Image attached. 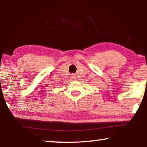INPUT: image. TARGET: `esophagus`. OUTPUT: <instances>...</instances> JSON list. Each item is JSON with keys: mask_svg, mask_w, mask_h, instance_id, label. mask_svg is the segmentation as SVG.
Returning a JSON list of instances; mask_svg holds the SVG:
<instances>
[{"mask_svg": "<svg viewBox=\"0 0 147 147\" xmlns=\"http://www.w3.org/2000/svg\"><path fill=\"white\" fill-rule=\"evenodd\" d=\"M71 78H73V79H74V78H76V76H74V74H72V75H71Z\"/></svg>", "mask_w": 147, "mask_h": 147, "instance_id": "obj_1", "label": "esophagus"}]
</instances>
